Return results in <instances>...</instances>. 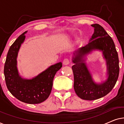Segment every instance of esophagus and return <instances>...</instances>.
<instances>
[{
  "instance_id": "1",
  "label": "esophagus",
  "mask_w": 124,
  "mask_h": 124,
  "mask_svg": "<svg viewBox=\"0 0 124 124\" xmlns=\"http://www.w3.org/2000/svg\"><path fill=\"white\" fill-rule=\"evenodd\" d=\"M70 60L68 58H65L63 60V63L64 65H68V64H69V63H70Z\"/></svg>"
}]
</instances>
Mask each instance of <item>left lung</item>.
Listing matches in <instances>:
<instances>
[{
    "label": "left lung",
    "mask_w": 124,
    "mask_h": 124,
    "mask_svg": "<svg viewBox=\"0 0 124 124\" xmlns=\"http://www.w3.org/2000/svg\"><path fill=\"white\" fill-rule=\"evenodd\" d=\"M94 27L90 42L77 51L73 60L75 63L72 68L74 75V89L77 96L86 101H93L107 95L114 87L119 75V60L114 42L101 25ZM94 49L103 51L108 65V78L106 82L98 85L93 83L82 57L85 53Z\"/></svg>",
    "instance_id": "8db88e82"
}]
</instances>
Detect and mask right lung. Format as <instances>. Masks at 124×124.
<instances>
[{
	"label": "right lung",
	"mask_w": 124,
	"mask_h": 124,
	"mask_svg": "<svg viewBox=\"0 0 124 124\" xmlns=\"http://www.w3.org/2000/svg\"><path fill=\"white\" fill-rule=\"evenodd\" d=\"M26 33L20 35L9 49L4 68L5 80L8 90L17 99L28 104H39L46 101L50 95L54 76L62 67V63L51 66L31 79L21 78L17 69L16 58Z\"/></svg>",
	"instance_id": "right-lung-1"
}]
</instances>
